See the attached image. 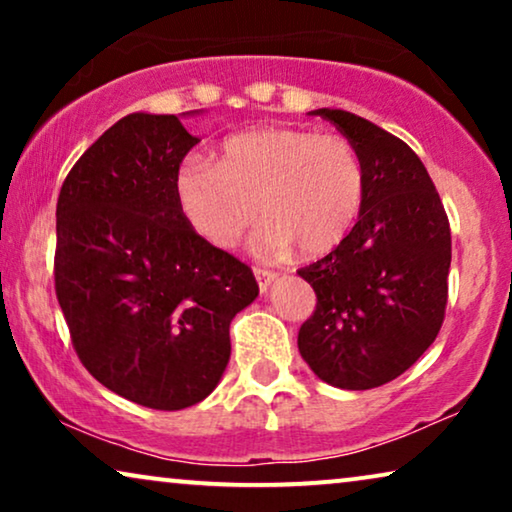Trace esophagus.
Instances as JSON below:
<instances>
[{"label":"esophagus","instance_id":"esophagus-1","mask_svg":"<svg viewBox=\"0 0 512 512\" xmlns=\"http://www.w3.org/2000/svg\"><path fill=\"white\" fill-rule=\"evenodd\" d=\"M254 275H256V282H258V289H261V293L268 291L270 286H272V282H275V279H277V272L265 270V268H256Z\"/></svg>","mask_w":512,"mask_h":512}]
</instances>
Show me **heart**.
<instances>
[{
    "label": "heart",
    "mask_w": 512,
    "mask_h": 512,
    "mask_svg": "<svg viewBox=\"0 0 512 512\" xmlns=\"http://www.w3.org/2000/svg\"><path fill=\"white\" fill-rule=\"evenodd\" d=\"M174 198L188 226L216 249H233L261 216L263 256L293 247L321 256L340 247L366 200V167L338 135L263 128L228 137L219 160L188 156L174 172Z\"/></svg>",
    "instance_id": "obj_1"
}]
</instances>
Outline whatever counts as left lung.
<instances>
[{"mask_svg": "<svg viewBox=\"0 0 512 512\" xmlns=\"http://www.w3.org/2000/svg\"><path fill=\"white\" fill-rule=\"evenodd\" d=\"M359 151L366 200L345 242L298 275L317 310L298 349L319 380L363 391L403 375L436 340L447 305L450 221L403 139L342 109H314Z\"/></svg>", "mask_w": 512, "mask_h": 512, "instance_id": "obj_1", "label": "left lung"}]
</instances>
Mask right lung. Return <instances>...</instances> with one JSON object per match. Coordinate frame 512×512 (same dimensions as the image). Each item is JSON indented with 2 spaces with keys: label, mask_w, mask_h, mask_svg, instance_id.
<instances>
[{
  "label": "right lung",
  "mask_w": 512,
  "mask_h": 512,
  "mask_svg": "<svg viewBox=\"0 0 512 512\" xmlns=\"http://www.w3.org/2000/svg\"><path fill=\"white\" fill-rule=\"evenodd\" d=\"M198 142L179 116L128 114L76 160L55 212V293L76 354L97 382L153 410L212 394L230 321L258 296L249 265L202 240L174 198Z\"/></svg>",
  "instance_id": "right-lung-1"
}]
</instances>
